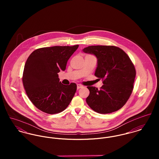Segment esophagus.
I'll use <instances>...</instances> for the list:
<instances>
[{
	"label": "esophagus",
	"mask_w": 159,
	"mask_h": 159,
	"mask_svg": "<svg viewBox=\"0 0 159 159\" xmlns=\"http://www.w3.org/2000/svg\"><path fill=\"white\" fill-rule=\"evenodd\" d=\"M83 85H81V84H78L77 85V89H80V88H83Z\"/></svg>",
	"instance_id": "esophagus-1"
}]
</instances>
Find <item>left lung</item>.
<instances>
[{
  "label": "left lung",
  "instance_id": "1",
  "mask_svg": "<svg viewBox=\"0 0 159 159\" xmlns=\"http://www.w3.org/2000/svg\"><path fill=\"white\" fill-rule=\"evenodd\" d=\"M95 55L97 67L95 76L102 79L100 90L88 86L86 102L97 113L108 114L120 109L127 102L134 89L136 70L129 56L114 46H89L83 49Z\"/></svg>",
  "mask_w": 159,
  "mask_h": 159
}]
</instances>
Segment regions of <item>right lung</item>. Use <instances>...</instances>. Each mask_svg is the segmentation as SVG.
I'll use <instances>...</instances> for the list:
<instances>
[{
  "mask_svg": "<svg viewBox=\"0 0 159 159\" xmlns=\"http://www.w3.org/2000/svg\"><path fill=\"white\" fill-rule=\"evenodd\" d=\"M78 46L39 48L27 58L23 71V86L29 98L39 110L50 114L59 113L71 102L76 84H62L57 73L66 70L69 58Z\"/></svg>",
  "mask_w": 159,
  "mask_h": 159,
  "instance_id": "obj_1",
  "label": "right lung"
}]
</instances>
